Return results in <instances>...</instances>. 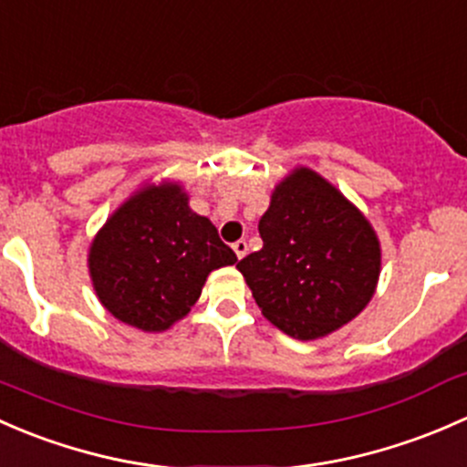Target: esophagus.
<instances>
[{"instance_id": "esophagus-1", "label": "esophagus", "mask_w": 467, "mask_h": 467, "mask_svg": "<svg viewBox=\"0 0 467 467\" xmlns=\"http://www.w3.org/2000/svg\"><path fill=\"white\" fill-rule=\"evenodd\" d=\"M232 247H234L235 256H238V258H243L244 254H247V240H235V243L232 244Z\"/></svg>"}]
</instances>
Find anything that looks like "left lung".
I'll use <instances>...</instances> for the list:
<instances>
[{"mask_svg": "<svg viewBox=\"0 0 467 467\" xmlns=\"http://www.w3.org/2000/svg\"><path fill=\"white\" fill-rule=\"evenodd\" d=\"M263 249L238 263L263 315L296 339H317L364 310L379 276L371 224L333 184L296 168L258 223Z\"/></svg>", "mask_w": 467, "mask_h": 467, "instance_id": "left-lung-1", "label": "left lung"}]
</instances>
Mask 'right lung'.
Returning <instances> with one entry per match:
<instances>
[{
	"mask_svg": "<svg viewBox=\"0 0 467 467\" xmlns=\"http://www.w3.org/2000/svg\"><path fill=\"white\" fill-rule=\"evenodd\" d=\"M218 229L177 184L148 186L105 223L89 249L100 304L119 321L161 333L191 310L213 269L234 265Z\"/></svg>",
	"mask_w": 467,
	"mask_h": 467,
	"instance_id": "right-lung-1",
	"label": "right lung"
}]
</instances>
